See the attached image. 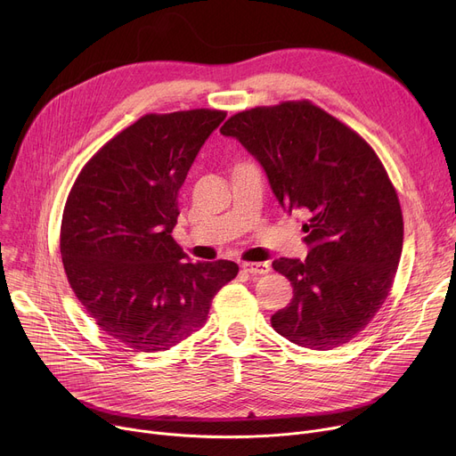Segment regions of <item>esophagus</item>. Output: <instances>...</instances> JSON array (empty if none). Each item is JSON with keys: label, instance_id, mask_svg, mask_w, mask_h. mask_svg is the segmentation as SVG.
I'll use <instances>...</instances> for the list:
<instances>
[{"label": "esophagus", "instance_id": "34e87169", "mask_svg": "<svg viewBox=\"0 0 456 456\" xmlns=\"http://www.w3.org/2000/svg\"><path fill=\"white\" fill-rule=\"evenodd\" d=\"M241 269L249 273V275H267L271 271V265L267 262H244L241 264Z\"/></svg>", "mask_w": 456, "mask_h": 456}]
</instances>
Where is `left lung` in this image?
Returning a JSON list of instances; mask_svg holds the SVG:
<instances>
[{"mask_svg": "<svg viewBox=\"0 0 456 456\" xmlns=\"http://www.w3.org/2000/svg\"><path fill=\"white\" fill-rule=\"evenodd\" d=\"M220 132L260 161L282 207L306 216V260L273 262L293 298L271 326L314 350L352 341L383 306L403 248L398 192L374 148L306 99L238 111Z\"/></svg>", "mask_w": 456, "mask_h": 456, "instance_id": "8db88e82", "label": "left lung"}]
</instances>
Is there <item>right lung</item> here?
<instances>
[{
  "instance_id": "add662e5",
  "label": "right lung",
  "mask_w": 456,
  "mask_h": 456,
  "mask_svg": "<svg viewBox=\"0 0 456 456\" xmlns=\"http://www.w3.org/2000/svg\"><path fill=\"white\" fill-rule=\"evenodd\" d=\"M227 111L146 113L77 175L60 255L86 314L135 352H163L198 331L215 295L238 275L231 260L196 262L172 238L177 192Z\"/></svg>"
}]
</instances>
